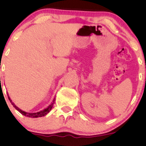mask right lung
I'll return each instance as SVG.
<instances>
[{
  "instance_id": "obj_1",
  "label": "right lung",
  "mask_w": 146,
  "mask_h": 146,
  "mask_svg": "<svg viewBox=\"0 0 146 146\" xmlns=\"http://www.w3.org/2000/svg\"><path fill=\"white\" fill-rule=\"evenodd\" d=\"M8 99H9V100L10 101V102L11 103V104L13 105V106H14V108H16V109L17 110L18 112H20V113H21L22 115H25V116H27V117H32V118H37V117H41L45 116V115H47V114L49 113L50 111H51L52 108H53V106L55 103V99H56V98L53 99V102H51V104L48 106L47 108H44V109H43L42 110H40V112H37V113H27V112L23 111V110L20 109V108H18V106H16L14 104V103L12 102V100L10 99L9 95H8Z\"/></svg>"
}]
</instances>
